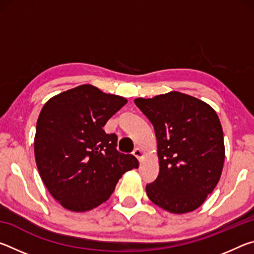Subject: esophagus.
Instances as JSON below:
<instances>
[{"instance_id": "obj_1", "label": "esophagus", "mask_w": 254, "mask_h": 254, "mask_svg": "<svg viewBox=\"0 0 254 254\" xmlns=\"http://www.w3.org/2000/svg\"><path fill=\"white\" fill-rule=\"evenodd\" d=\"M133 156H134L137 159V160L141 161L144 158V153L140 148H135L134 151H133Z\"/></svg>"}]
</instances>
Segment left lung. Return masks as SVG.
Here are the masks:
<instances>
[{
	"instance_id": "obj_1",
	"label": "left lung",
	"mask_w": 254,
	"mask_h": 254,
	"mask_svg": "<svg viewBox=\"0 0 254 254\" xmlns=\"http://www.w3.org/2000/svg\"><path fill=\"white\" fill-rule=\"evenodd\" d=\"M152 123L159 175L147 185L149 199L174 214L192 212L204 203L221 178L224 137L216 112L207 103L180 92L135 98Z\"/></svg>"
}]
</instances>
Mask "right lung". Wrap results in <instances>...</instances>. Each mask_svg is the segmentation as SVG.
Returning a JSON list of instances; mask_svg holds the SVG:
<instances>
[{
  "mask_svg": "<svg viewBox=\"0 0 254 254\" xmlns=\"http://www.w3.org/2000/svg\"><path fill=\"white\" fill-rule=\"evenodd\" d=\"M127 103L89 84L51 97L42 107L34 157L51 196L70 212L83 213L110 198L119 179L139 168L132 154L117 150V135L103 127Z\"/></svg>",
  "mask_w": 254,
  "mask_h": 254,
  "instance_id": "add662e5",
  "label": "right lung"
}]
</instances>
